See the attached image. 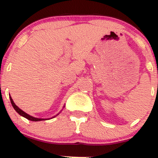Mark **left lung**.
Masks as SVG:
<instances>
[{
	"instance_id": "obj_1",
	"label": "left lung",
	"mask_w": 158,
	"mask_h": 158,
	"mask_svg": "<svg viewBox=\"0 0 158 158\" xmlns=\"http://www.w3.org/2000/svg\"><path fill=\"white\" fill-rule=\"evenodd\" d=\"M157 73H158V72H157Z\"/></svg>"
}]
</instances>
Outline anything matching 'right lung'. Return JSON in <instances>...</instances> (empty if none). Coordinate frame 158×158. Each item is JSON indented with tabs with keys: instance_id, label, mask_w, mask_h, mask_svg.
I'll return each instance as SVG.
<instances>
[{
	"instance_id": "right-lung-1",
	"label": "right lung",
	"mask_w": 158,
	"mask_h": 158,
	"mask_svg": "<svg viewBox=\"0 0 158 158\" xmlns=\"http://www.w3.org/2000/svg\"><path fill=\"white\" fill-rule=\"evenodd\" d=\"M10 100L11 105H12V106H13V107H14V110H15V111H17V112L18 113V114H20V115L23 116V118H25L28 119V120H30V121H33V122H40V121H45V120H49V119H51V118H55L56 116L58 115V114H60V113L61 112V111H62V110H61V111H60V112L58 113V114H56V115H54L53 117H52V118H35V117H33V116L30 115V114H28L27 113H26V112H25V111H23V110L20 109V108L18 107V106H16L15 103H14V101H13V99H12V98H11L10 95ZM64 107H65V106H63V108H64Z\"/></svg>"
}]
</instances>
